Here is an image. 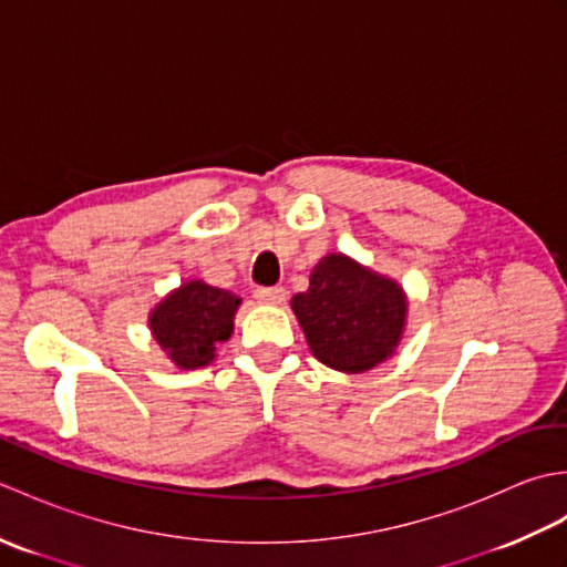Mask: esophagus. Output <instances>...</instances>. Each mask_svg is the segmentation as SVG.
I'll use <instances>...</instances> for the list:
<instances>
[{
	"label": "esophagus",
	"mask_w": 567,
	"mask_h": 567,
	"mask_svg": "<svg viewBox=\"0 0 567 567\" xmlns=\"http://www.w3.org/2000/svg\"><path fill=\"white\" fill-rule=\"evenodd\" d=\"M256 299L262 305H280L285 299V287H258Z\"/></svg>",
	"instance_id": "esophagus-1"
}]
</instances>
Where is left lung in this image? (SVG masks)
<instances>
[{"mask_svg": "<svg viewBox=\"0 0 567 567\" xmlns=\"http://www.w3.org/2000/svg\"><path fill=\"white\" fill-rule=\"evenodd\" d=\"M311 353L341 372H363L388 358L404 329L406 305L392 280L346 256H327L292 297Z\"/></svg>", "mask_w": 567, "mask_h": 567, "instance_id": "8db88e82", "label": "left lung"}]
</instances>
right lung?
Returning a JSON list of instances; mask_svg holds the SVG:
<instances>
[{
    "label": "right lung",
    "instance_id": "add662e5",
    "mask_svg": "<svg viewBox=\"0 0 567 567\" xmlns=\"http://www.w3.org/2000/svg\"><path fill=\"white\" fill-rule=\"evenodd\" d=\"M240 299L204 282H187L155 307L151 329L155 341L179 368L209 365L216 343L234 331V315Z\"/></svg>",
    "mask_w": 567,
    "mask_h": 567
}]
</instances>
